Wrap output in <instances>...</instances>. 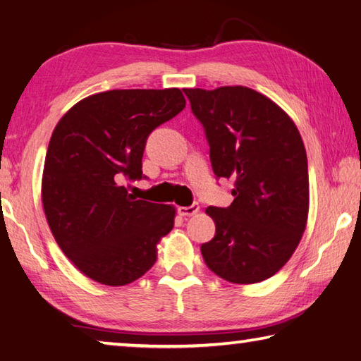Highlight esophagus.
I'll list each match as a JSON object with an SVG mask.
<instances>
[{"mask_svg": "<svg viewBox=\"0 0 361 361\" xmlns=\"http://www.w3.org/2000/svg\"><path fill=\"white\" fill-rule=\"evenodd\" d=\"M199 209H200V207H199L197 202H194L189 207H178V215L180 216H192L199 212Z\"/></svg>", "mask_w": 361, "mask_h": 361, "instance_id": "obj_1", "label": "esophagus"}]
</instances>
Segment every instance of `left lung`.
Masks as SVG:
<instances>
[{
  "instance_id": "8db88e82",
  "label": "left lung",
  "mask_w": 361,
  "mask_h": 361,
  "mask_svg": "<svg viewBox=\"0 0 361 361\" xmlns=\"http://www.w3.org/2000/svg\"><path fill=\"white\" fill-rule=\"evenodd\" d=\"M204 127L216 178L234 180L229 207H209L205 264L231 283H258L291 258L307 223L309 172L295 122L253 89H185Z\"/></svg>"
}]
</instances>
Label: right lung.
<instances>
[{
	"label": "right lung",
	"instance_id": "add662e5",
	"mask_svg": "<svg viewBox=\"0 0 361 361\" xmlns=\"http://www.w3.org/2000/svg\"><path fill=\"white\" fill-rule=\"evenodd\" d=\"M185 105L180 89L108 90L76 103L54 129L42 205L59 247L95 282L121 286L142 277L172 231L173 207L137 199L124 183L146 178V140Z\"/></svg>",
	"mask_w": 361,
	"mask_h": 361
}]
</instances>
